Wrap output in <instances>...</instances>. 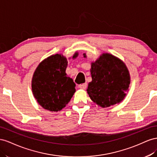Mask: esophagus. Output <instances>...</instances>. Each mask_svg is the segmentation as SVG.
Wrapping results in <instances>:
<instances>
[{
  "label": "esophagus",
  "mask_w": 157,
  "mask_h": 157,
  "mask_svg": "<svg viewBox=\"0 0 157 157\" xmlns=\"http://www.w3.org/2000/svg\"><path fill=\"white\" fill-rule=\"evenodd\" d=\"M78 87L81 89H86L87 88V83H83V84H80L78 86Z\"/></svg>",
  "instance_id": "esophagus-1"
}]
</instances>
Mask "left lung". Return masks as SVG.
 <instances>
[{"label":"left lung","mask_w":157,"mask_h":157,"mask_svg":"<svg viewBox=\"0 0 157 157\" xmlns=\"http://www.w3.org/2000/svg\"><path fill=\"white\" fill-rule=\"evenodd\" d=\"M84 57H86L84 54ZM92 81L87 89L91 99L105 108L122 101L126 97L130 77L124 62L105 53L91 63Z\"/></svg>","instance_id":"left-lung-1"}]
</instances>
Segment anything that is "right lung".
<instances>
[{
	"label": "right lung",
	"mask_w": 157,
	"mask_h": 157,
	"mask_svg": "<svg viewBox=\"0 0 157 157\" xmlns=\"http://www.w3.org/2000/svg\"><path fill=\"white\" fill-rule=\"evenodd\" d=\"M78 55L75 53L73 59ZM66 59L56 54L44 59L34 72L31 87L38 103L52 112L61 110L75 91L73 79L67 76Z\"/></svg>",
	"instance_id": "obj_1"
}]
</instances>
